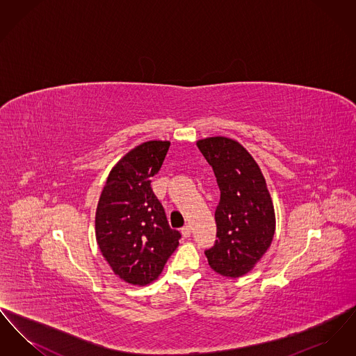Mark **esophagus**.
<instances>
[{
	"label": "esophagus",
	"mask_w": 356,
	"mask_h": 356,
	"mask_svg": "<svg viewBox=\"0 0 356 356\" xmlns=\"http://www.w3.org/2000/svg\"><path fill=\"white\" fill-rule=\"evenodd\" d=\"M191 234H192V228L189 225H186V227L181 228V235L186 237V238L191 237Z\"/></svg>",
	"instance_id": "1"
}]
</instances>
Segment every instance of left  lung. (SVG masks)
<instances>
[{
  "mask_svg": "<svg viewBox=\"0 0 356 356\" xmlns=\"http://www.w3.org/2000/svg\"><path fill=\"white\" fill-rule=\"evenodd\" d=\"M197 147L215 172L220 202L215 212L218 240L205 250L211 268L227 277L251 271L275 234V211L254 157L228 137H209Z\"/></svg>",
  "mask_w": 356,
  "mask_h": 356,
  "instance_id": "left-lung-1",
  "label": "left lung"
}]
</instances>
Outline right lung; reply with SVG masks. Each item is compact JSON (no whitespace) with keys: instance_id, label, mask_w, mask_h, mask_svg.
<instances>
[{"instance_id":"right-lung-1","label":"right lung","mask_w":356,"mask_h":356,"mask_svg":"<svg viewBox=\"0 0 356 356\" xmlns=\"http://www.w3.org/2000/svg\"><path fill=\"white\" fill-rule=\"evenodd\" d=\"M170 141H147L111 170L96 211L102 254L124 282L145 286L161 273L181 234L172 229L151 177L163 165Z\"/></svg>"}]
</instances>
